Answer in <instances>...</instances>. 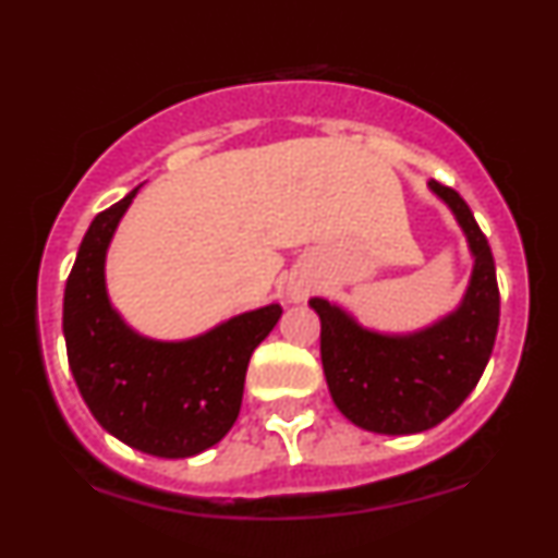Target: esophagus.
Returning <instances> with one entry per match:
<instances>
[{
	"mask_svg": "<svg viewBox=\"0 0 558 558\" xmlns=\"http://www.w3.org/2000/svg\"><path fill=\"white\" fill-rule=\"evenodd\" d=\"M291 299H293V301H299V299H301V293H299V291H293V293H291Z\"/></svg>",
	"mask_w": 558,
	"mask_h": 558,
	"instance_id": "34e87169",
	"label": "esophagus"
}]
</instances>
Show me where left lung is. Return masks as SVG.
<instances>
[{
	"mask_svg": "<svg viewBox=\"0 0 558 558\" xmlns=\"http://www.w3.org/2000/svg\"><path fill=\"white\" fill-rule=\"evenodd\" d=\"M464 230L475 257L462 304L417 332H377L328 299H310L319 315V356L330 396L345 420L369 433L430 430L457 412L477 386L498 332V283L488 239L466 202L448 185L427 181Z\"/></svg>",
	"mask_w": 558,
	"mask_h": 558,
	"instance_id": "obj_1",
	"label": "left lung"
}]
</instances>
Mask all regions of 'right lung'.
<instances>
[{"instance_id":"1","label":"right lung","mask_w":558,"mask_h":558,"mask_svg":"<svg viewBox=\"0 0 558 558\" xmlns=\"http://www.w3.org/2000/svg\"><path fill=\"white\" fill-rule=\"evenodd\" d=\"M138 189L96 215L83 235L65 286L62 332L94 420L136 451L185 459L220 444L233 427L248 360L283 310L243 312L185 341H155L125 325L107 296L105 259Z\"/></svg>"}]
</instances>
